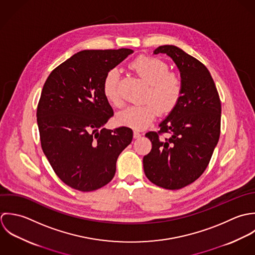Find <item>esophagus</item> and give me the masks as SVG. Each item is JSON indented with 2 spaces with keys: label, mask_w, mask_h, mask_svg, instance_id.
I'll return each instance as SVG.
<instances>
[{
  "label": "esophagus",
  "mask_w": 255,
  "mask_h": 255,
  "mask_svg": "<svg viewBox=\"0 0 255 255\" xmlns=\"http://www.w3.org/2000/svg\"><path fill=\"white\" fill-rule=\"evenodd\" d=\"M141 135H142V134H141L139 131H137V130H135V131L133 132V136H134V138H135V139H137V138L141 137Z\"/></svg>",
  "instance_id": "1"
}]
</instances>
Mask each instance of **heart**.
Segmentation results:
<instances>
[{"instance_id": "b5f03b06", "label": "heart", "mask_w": 255, "mask_h": 255, "mask_svg": "<svg viewBox=\"0 0 255 255\" xmlns=\"http://www.w3.org/2000/svg\"><path fill=\"white\" fill-rule=\"evenodd\" d=\"M130 67L150 86L142 105H133L119 112L116 120L119 124L142 130L149 127L157 111L166 114L172 111L183 95V82L179 75L168 72V65L159 58L140 56ZM120 74L117 69L109 70L102 82V92L112 105L121 107L123 102L118 94Z\"/></svg>"}]
</instances>
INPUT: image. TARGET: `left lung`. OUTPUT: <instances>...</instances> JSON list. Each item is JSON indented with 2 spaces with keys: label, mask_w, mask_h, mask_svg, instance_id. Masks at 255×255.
Segmentation results:
<instances>
[{
  "label": "left lung",
  "mask_w": 255,
  "mask_h": 255,
  "mask_svg": "<svg viewBox=\"0 0 255 255\" xmlns=\"http://www.w3.org/2000/svg\"><path fill=\"white\" fill-rule=\"evenodd\" d=\"M169 56L183 82V95L176 107L148 132L152 150L143 158L144 171L153 184L180 189L201 176L209 164L221 131V101L213 78L196 58L174 45L158 46L153 54ZM168 132V138H160Z\"/></svg>",
  "instance_id": "8db88e82"
}]
</instances>
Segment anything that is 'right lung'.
Returning <instances> with one entry per match:
<instances>
[{
  "mask_svg": "<svg viewBox=\"0 0 255 255\" xmlns=\"http://www.w3.org/2000/svg\"><path fill=\"white\" fill-rule=\"evenodd\" d=\"M133 50H84L55 68L37 105L43 153L58 177L83 192L106 185L121 152L132 142L128 127L103 126L113 110L102 92L106 73Z\"/></svg>",
  "mask_w": 255,
  "mask_h": 255,
  "instance_id": "obj_1",
  "label": "right lung"
}]
</instances>
